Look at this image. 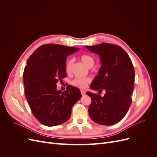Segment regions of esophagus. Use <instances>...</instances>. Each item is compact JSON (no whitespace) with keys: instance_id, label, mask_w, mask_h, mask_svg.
Returning a JSON list of instances; mask_svg holds the SVG:
<instances>
[{"instance_id":"obj_1","label":"esophagus","mask_w":157,"mask_h":157,"mask_svg":"<svg viewBox=\"0 0 157 157\" xmlns=\"http://www.w3.org/2000/svg\"><path fill=\"white\" fill-rule=\"evenodd\" d=\"M80 92H81L82 96H84V95H85V93H86V92H85L84 90H80Z\"/></svg>"}]
</instances>
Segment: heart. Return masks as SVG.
I'll list each match as a JSON object with an SVG mask.
<instances>
[{
  "label": "heart",
  "mask_w": 157,
  "mask_h": 157,
  "mask_svg": "<svg viewBox=\"0 0 157 157\" xmlns=\"http://www.w3.org/2000/svg\"><path fill=\"white\" fill-rule=\"evenodd\" d=\"M80 59H81L82 62L88 67H92L95 62L93 57L88 54L82 55L80 56ZM73 61H74L73 59H70L67 61V63H66V66H65L67 72L69 73L71 71L73 64ZM90 79L87 77H85V78L76 77L72 80L71 83H72V84L75 85V86H77L78 87L84 88L86 86V85L90 82Z\"/></svg>",
  "instance_id": "b5f03b06"
}]
</instances>
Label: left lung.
<instances>
[{"instance_id":"obj_1","label":"left lung","mask_w":157,"mask_h":157,"mask_svg":"<svg viewBox=\"0 0 157 157\" xmlns=\"http://www.w3.org/2000/svg\"><path fill=\"white\" fill-rule=\"evenodd\" d=\"M86 48L100 57L102 64L98 75L90 84V88L99 94L87 92L92 103L88 109L90 118L99 124L111 126L124 118L132 103L135 71L129 56L121 46L109 43Z\"/></svg>"}]
</instances>
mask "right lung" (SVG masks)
I'll return each instance as SVG.
<instances>
[{"label":"right lung","instance_id":"1","mask_svg":"<svg viewBox=\"0 0 157 157\" xmlns=\"http://www.w3.org/2000/svg\"><path fill=\"white\" fill-rule=\"evenodd\" d=\"M78 48L48 44L30 56L23 71L27 100L31 111L41 124L54 126L67 121L74 104L81 98L77 88L69 86L63 92L56 84L66 77L67 57Z\"/></svg>","mask_w":157,"mask_h":157}]
</instances>
